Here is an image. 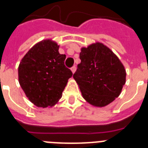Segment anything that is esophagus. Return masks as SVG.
<instances>
[{
  "label": "esophagus",
  "mask_w": 148,
  "mask_h": 148,
  "mask_svg": "<svg viewBox=\"0 0 148 148\" xmlns=\"http://www.w3.org/2000/svg\"><path fill=\"white\" fill-rule=\"evenodd\" d=\"M75 70H76V66H73V67L71 68L72 73H73V74H74V73H75Z\"/></svg>",
  "instance_id": "esophagus-1"
}]
</instances>
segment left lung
<instances>
[{
    "instance_id": "1",
    "label": "left lung",
    "mask_w": 148,
    "mask_h": 148,
    "mask_svg": "<svg viewBox=\"0 0 148 148\" xmlns=\"http://www.w3.org/2000/svg\"><path fill=\"white\" fill-rule=\"evenodd\" d=\"M73 78L83 98L94 107L103 108L119 97L126 82V70L116 54L100 42L82 47Z\"/></svg>"
}]
</instances>
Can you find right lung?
I'll use <instances>...</instances> for the list:
<instances>
[{
	"mask_svg": "<svg viewBox=\"0 0 148 148\" xmlns=\"http://www.w3.org/2000/svg\"><path fill=\"white\" fill-rule=\"evenodd\" d=\"M52 39L35 44L23 56L18 66V82L29 100L38 108L53 107L73 75L65 66V55Z\"/></svg>",
	"mask_w": 148,
	"mask_h": 148,
	"instance_id": "right-lung-1",
	"label": "right lung"
}]
</instances>
